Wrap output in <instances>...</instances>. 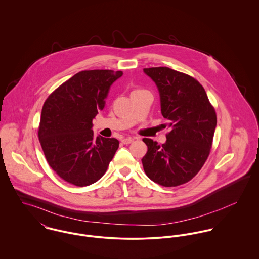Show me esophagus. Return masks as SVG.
Segmentation results:
<instances>
[{"label": "esophagus", "mask_w": 259, "mask_h": 259, "mask_svg": "<svg viewBox=\"0 0 259 259\" xmlns=\"http://www.w3.org/2000/svg\"><path fill=\"white\" fill-rule=\"evenodd\" d=\"M133 141H134L133 138H125V139H122V140H121V143H122L123 145H130L131 143H133Z\"/></svg>", "instance_id": "obj_1"}]
</instances>
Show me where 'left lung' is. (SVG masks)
Wrapping results in <instances>:
<instances>
[{
    "label": "left lung",
    "instance_id": "obj_1",
    "mask_svg": "<svg viewBox=\"0 0 259 259\" xmlns=\"http://www.w3.org/2000/svg\"><path fill=\"white\" fill-rule=\"evenodd\" d=\"M144 72L157 85L161 113L170 127L161 146L150 139L143 140L148 146L142 159L145 172L162 186L184 185L198 174L210 153L217 112L194 77L166 67L147 68Z\"/></svg>",
    "mask_w": 259,
    "mask_h": 259
}]
</instances>
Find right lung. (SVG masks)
<instances>
[{
    "instance_id": "right-lung-1",
    "label": "right lung",
    "mask_w": 259,
    "mask_h": 259,
    "mask_svg": "<svg viewBox=\"0 0 259 259\" xmlns=\"http://www.w3.org/2000/svg\"><path fill=\"white\" fill-rule=\"evenodd\" d=\"M121 71H81L57 88L44 103L37 131L46 159L64 181L76 186L98 182L107 171L118 141L94 138L93 118L105 107Z\"/></svg>"
}]
</instances>
